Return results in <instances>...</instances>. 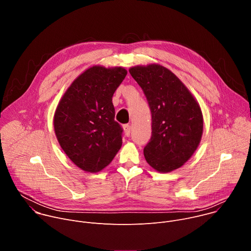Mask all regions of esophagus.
I'll return each mask as SVG.
<instances>
[{
    "instance_id": "obj_1",
    "label": "esophagus",
    "mask_w": 251,
    "mask_h": 251,
    "mask_svg": "<svg viewBox=\"0 0 251 251\" xmlns=\"http://www.w3.org/2000/svg\"><path fill=\"white\" fill-rule=\"evenodd\" d=\"M123 129H124L125 135H126V136H130V134H131V126H130V124H125V125H123Z\"/></svg>"
}]
</instances>
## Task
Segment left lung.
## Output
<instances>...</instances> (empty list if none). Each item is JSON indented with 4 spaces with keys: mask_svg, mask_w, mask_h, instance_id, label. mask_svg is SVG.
Masks as SVG:
<instances>
[{
    "mask_svg": "<svg viewBox=\"0 0 251 251\" xmlns=\"http://www.w3.org/2000/svg\"><path fill=\"white\" fill-rule=\"evenodd\" d=\"M129 73L144 92L152 114V136L144 148L147 163L162 173L182 167L201 138L200 105L183 82L162 65L136 66Z\"/></svg>",
    "mask_w": 251,
    "mask_h": 251,
    "instance_id": "1",
    "label": "left lung"
}]
</instances>
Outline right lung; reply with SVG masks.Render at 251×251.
I'll list each match as a JSON object with an SVG mask.
<instances>
[{"mask_svg": "<svg viewBox=\"0 0 251 251\" xmlns=\"http://www.w3.org/2000/svg\"><path fill=\"white\" fill-rule=\"evenodd\" d=\"M127 71L93 66L80 75L61 98L53 119L59 145L77 167L97 173L122 145L123 128L114 120L112 96Z\"/></svg>", "mask_w": 251, "mask_h": 251, "instance_id": "obj_1", "label": "right lung"}]
</instances>
